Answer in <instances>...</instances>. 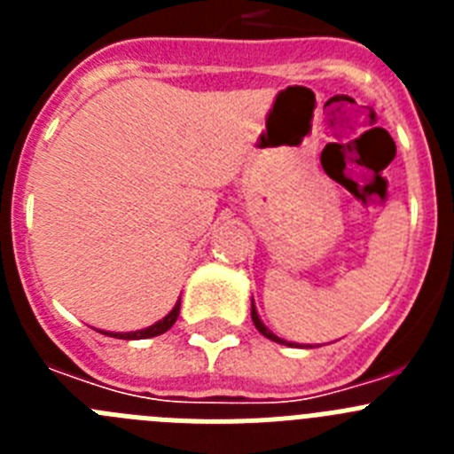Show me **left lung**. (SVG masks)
<instances>
[{
	"label": "left lung",
	"instance_id": "obj_1",
	"mask_svg": "<svg viewBox=\"0 0 454 454\" xmlns=\"http://www.w3.org/2000/svg\"><path fill=\"white\" fill-rule=\"evenodd\" d=\"M252 323H254V327H256V330L262 332V334H263V336H266V339L275 340V343H286V340H284V339H279V336H277V334H272V332H270V330H268L266 325H263V323H262V318H259V314H256V309H254V302H252ZM288 346H295V343H288ZM309 348H311V346H309Z\"/></svg>",
	"mask_w": 454,
	"mask_h": 454
}]
</instances>
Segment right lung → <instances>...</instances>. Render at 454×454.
<instances>
[{
	"label": "right lung",
	"mask_w": 454,
	"mask_h": 454,
	"mask_svg": "<svg viewBox=\"0 0 454 454\" xmlns=\"http://www.w3.org/2000/svg\"><path fill=\"white\" fill-rule=\"evenodd\" d=\"M179 307H182V302H179V300H177V304L172 307V311L166 316V318L159 320V323H154V325H150V327H145V330H138V332H102V334L114 336V339H124V340L152 339V336H159V334H163V332H168L172 327V325L177 323Z\"/></svg>",
	"instance_id": "1"
}]
</instances>
